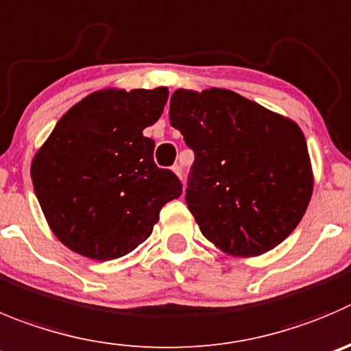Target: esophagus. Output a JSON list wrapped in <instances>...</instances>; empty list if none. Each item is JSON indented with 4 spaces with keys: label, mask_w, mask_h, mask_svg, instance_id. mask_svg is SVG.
I'll use <instances>...</instances> for the list:
<instances>
[{
    "label": "esophagus",
    "mask_w": 351,
    "mask_h": 351,
    "mask_svg": "<svg viewBox=\"0 0 351 351\" xmlns=\"http://www.w3.org/2000/svg\"><path fill=\"white\" fill-rule=\"evenodd\" d=\"M172 172L176 173V176H178V178H181V172H182V170H181V165H173V167H172Z\"/></svg>",
    "instance_id": "1"
}]
</instances>
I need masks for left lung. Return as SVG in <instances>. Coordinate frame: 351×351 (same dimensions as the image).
Here are the masks:
<instances>
[{
	"mask_svg": "<svg viewBox=\"0 0 351 351\" xmlns=\"http://www.w3.org/2000/svg\"><path fill=\"white\" fill-rule=\"evenodd\" d=\"M169 119L195 152L186 203L210 243L248 258L295 231L313 191L298 123L220 88L178 89Z\"/></svg>",
	"mask_w": 351,
	"mask_h": 351,
	"instance_id": "1",
	"label": "left lung"
}]
</instances>
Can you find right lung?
<instances>
[{
	"label": "right lung",
	"instance_id": "1",
	"mask_svg": "<svg viewBox=\"0 0 351 351\" xmlns=\"http://www.w3.org/2000/svg\"><path fill=\"white\" fill-rule=\"evenodd\" d=\"M169 89L106 88L75 103L36 152L34 193L60 243L93 260H113L145 243L160 208L179 198L176 173L153 162L143 136L160 119Z\"/></svg>",
	"mask_w": 351,
	"mask_h": 351
}]
</instances>
